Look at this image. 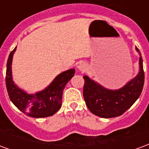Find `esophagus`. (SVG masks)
I'll list each match as a JSON object with an SVG mask.
<instances>
[{"label":"esophagus","mask_w":149,"mask_h":149,"mask_svg":"<svg viewBox=\"0 0 149 149\" xmlns=\"http://www.w3.org/2000/svg\"><path fill=\"white\" fill-rule=\"evenodd\" d=\"M77 68L80 71L84 72L86 70V68H87V65H86V64L84 63V62H81V63L79 64V65L77 66Z\"/></svg>","instance_id":"obj_1"}]
</instances>
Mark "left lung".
I'll use <instances>...</instances> for the list:
<instances>
[{
	"mask_svg": "<svg viewBox=\"0 0 149 149\" xmlns=\"http://www.w3.org/2000/svg\"><path fill=\"white\" fill-rule=\"evenodd\" d=\"M136 50L140 54L139 72L125 86L119 89H108L88 76H84L83 89L85 104L92 113L102 118H112L121 116L136 102L144 87V72L143 59L139 49Z\"/></svg>",
	"mask_w": 149,
	"mask_h": 149,
	"instance_id": "left-lung-1",
	"label": "left lung"
}]
</instances>
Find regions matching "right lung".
Instances as JSON below:
<instances>
[{
  "label": "right lung",
  "instance_id": "right-lung-1",
  "mask_svg": "<svg viewBox=\"0 0 149 149\" xmlns=\"http://www.w3.org/2000/svg\"><path fill=\"white\" fill-rule=\"evenodd\" d=\"M16 49L17 47L8 56L6 68V88L11 101L25 115L34 118L47 117L55 114L61 107L63 90L74 76L75 69L72 68L60 73L44 90L29 94L18 88L13 81L12 61Z\"/></svg>",
  "mask_w": 149,
  "mask_h": 149
}]
</instances>
